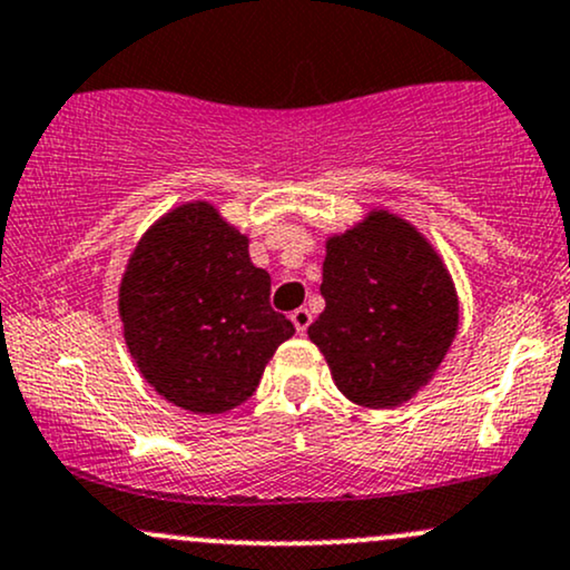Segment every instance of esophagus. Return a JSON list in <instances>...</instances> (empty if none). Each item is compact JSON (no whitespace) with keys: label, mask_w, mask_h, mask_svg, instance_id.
Masks as SVG:
<instances>
[{"label":"esophagus","mask_w":570,"mask_h":570,"mask_svg":"<svg viewBox=\"0 0 570 570\" xmlns=\"http://www.w3.org/2000/svg\"><path fill=\"white\" fill-rule=\"evenodd\" d=\"M311 322H313V316H311V311H307V307H297V311L292 313V324H294V330L299 332V335H305Z\"/></svg>","instance_id":"34e87169"}]
</instances>
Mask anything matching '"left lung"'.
Listing matches in <instances>:
<instances>
[{
  "label": "left lung",
  "instance_id": "1",
  "mask_svg": "<svg viewBox=\"0 0 570 570\" xmlns=\"http://www.w3.org/2000/svg\"><path fill=\"white\" fill-rule=\"evenodd\" d=\"M326 307L307 326L332 381L353 404L391 410L440 370L458 332V294L429 238L385 208H372L326 238Z\"/></svg>",
  "mask_w": 570,
  "mask_h": 570
}]
</instances>
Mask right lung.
Here are the masks:
<instances>
[{"instance_id": "1", "label": "right lung", "mask_w": 570, "mask_h": 570, "mask_svg": "<svg viewBox=\"0 0 570 570\" xmlns=\"http://www.w3.org/2000/svg\"><path fill=\"white\" fill-rule=\"evenodd\" d=\"M141 377L176 407L217 415L254 394L294 324L271 307V276L208 200L181 203L141 235L117 294Z\"/></svg>"}]
</instances>
